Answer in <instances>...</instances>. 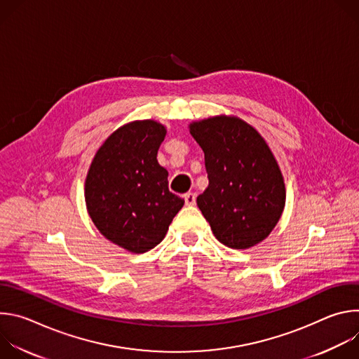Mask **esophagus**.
Returning a JSON list of instances; mask_svg holds the SVG:
<instances>
[{
  "mask_svg": "<svg viewBox=\"0 0 359 359\" xmlns=\"http://www.w3.org/2000/svg\"><path fill=\"white\" fill-rule=\"evenodd\" d=\"M184 203L187 206H194L196 204V193H186L184 194Z\"/></svg>",
  "mask_w": 359,
  "mask_h": 359,
  "instance_id": "obj_1",
  "label": "esophagus"
}]
</instances>
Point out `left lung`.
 <instances>
[{
  "label": "left lung",
  "mask_w": 359,
  "mask_h": 359,
  "mask_svg": "<svg viewBox=\"0 0 359 359\" xmlns=\"http://www.w3.org/2000/svg\"><path fill=\"white\" fill-rule=\"evenodd\" d=\"M204 151L209 186L197 206L216 238L236 250L263 241L285 206V184L263 136L236 116H215L189 125Z\"/></svg>",
  "instance_id": "obj_1"
}]
</instances>
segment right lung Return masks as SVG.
Listing matches in <instances>:
<instances>
[{"instance_id":"obj_1","label":"right lung","mask_w":359,"mask_h":359,"mask_svg":"<svg viewBox=\"0 0 359 359\" xmlns=\"http://www.w3.org/2000/svg\"><path fill=\"white\" fill-rule=\"evenodd\" d=\"M166 128L135 121L99 147L85 180V201L96 229L130 252H146L166 236L184 200L169 191L168 170L158 163Z\"/></svg>"}]
</instances>
